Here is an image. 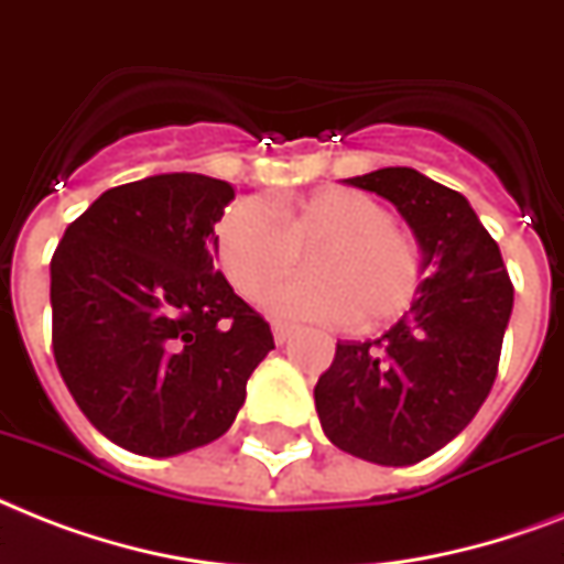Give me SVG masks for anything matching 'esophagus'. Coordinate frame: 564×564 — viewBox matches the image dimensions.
Segmentation results:
<instances>
[{"mask_svg": "<svg viewBox=\"0 0 564 564\" xmlns=\"http://www.w3.org/2000/svg\"><path fill=\"white\" fill-rule=\"evenodd\" d=\"M272 333H274V341H278V345H286L292 333H295V327H290V324H283V322H274Z\"/></svg>", "mask_w": 564, "mask_h": 564, "instance_id": "34e87169", "label": "esophagus"}]
</instances>
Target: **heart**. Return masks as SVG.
<instances>
[{
	"instance_id": "1",
	"label": "heart",
	"mask_w": 564,
	"mask_h": 564,
	"mask_svg": "<svg viewBox=\"0 0 564 564\" xmlns=\"http://www.w3.org/2000/svg\"><path fill=\"white\" fill-rule=\"evenodd\" d=\"M219 269L246 301H258L313 254L310 272L269 295V313L290 322L379 329L414 304L423 254L393 214L354 187H324L301 199H240L214 235Z\"/></svg>"
}]
</instances>
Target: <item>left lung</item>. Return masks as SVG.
Wrapping results in <instances>:
<instances>
[{
	"instance_id": "obj_1",
	"label": "left lung",
	"mask_w": 564,
	"mask_h": 564,
	"mask_svg": "<svg viewBox=\"0 0 564 564\" xmlns=\"http://www.w3.org/2000/svg\"><path fill=\"white\" fill-rule=\"evenodd\" d=\"M397 205L423 251V281L373 341H338L315 386L324 434L347 455L411 466L455 441L487 400L512 313L501 251L464 194L414 167L345 178Z\"/></svg>"
}]
</instances>
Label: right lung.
Here are the masks:
<instances>
[{
  "mask_svg": "<svg viewBox=\"0 0 564 564\" xmlns=\"http://www.w3.org/2000/svg\"><path fill=\"white\" fill-rule=\"evenodd\" d=\"M235 187L162 173L109 187L52 258L59 377L127 452L173 457L217 441L274 350L269 324L214 269V226Z\"/></svg>",
  "mask_w": 564,
  "mask_h": 564,
  "instance_id": "obj_1",
  "label": "right lung"
}]
</instances>
